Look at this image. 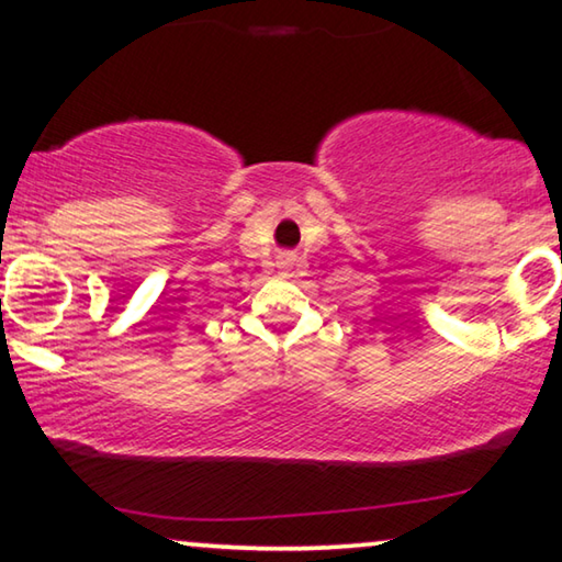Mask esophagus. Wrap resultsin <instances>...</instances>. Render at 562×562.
<instances>
[{
	"label": "esophagus",
	"instance_id": "obj_1",
	"mask_svg": "<svg viewBox=\"0 0 562 562\" xmlns=\"http://www.w3.org/2000/svg\"><path fill=\"white\" fill-rule=\"evenodd\" d=\"M288 262H292V259H288Z\"/></svg>",
	"mask_w": 562,
	"mask_h": 562
}]
</instances>
